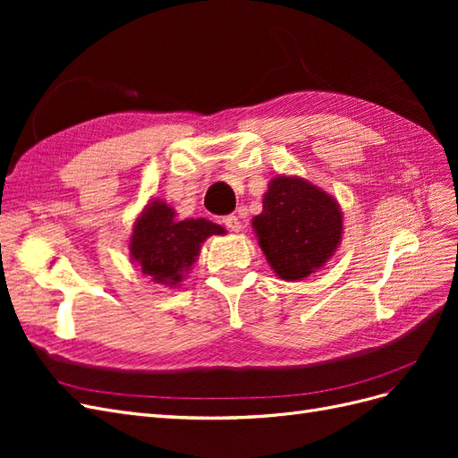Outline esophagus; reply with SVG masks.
Here are the masks:
<instances>
[{
	"label": "esophagus",
	"mask_w": 458,
	"mask_h": 458,
	"mask_svg": "<svg viewBox=\"0 0 458 458\" xmlns=\"http://www.w3.org/2000/svg\"><path fill=\"white\" fill-rule=\"evenodd\" d=\"M224 224H225V227H227L229 231H233V233H239V231L242 229V225H241V221H239L237 216H225V217H224Z\"/></svg>",
	"instance_id": "obj_1"
}]
</instances>
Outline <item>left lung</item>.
I'll list each match as a JSON object with an SVG mask.
<instances>
[{
  "instance_id": "1",
  "label": "left lung",
  "mask_w": 458,
  "mask_h": 458,
  "mask_svg": "<svg viewBox=\"0 0 458 458\" xmlns=\"http://www.w3.org/2000/svg\"><path fill=\"white\" fill-rule=\"evenodd\" d=\"M338 200L298 175H275L252 229L283 281H301L335 256L344 233Z\"/></svg>"
}]
</instances>
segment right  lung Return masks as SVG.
Wrapping results in <instances>:
<instances>
[{
    "label": "right lung",
    "instance_id": "right-lung-1",
    "mask_svg": "<svg viewBox=\"0 0 458 458\" xmlns=\"http://www.w3.org/2000/svg\"><path fill=\"white\" fill-rule=\"evenodd\" d=\"M227 231L204 217L175 219V210L162 199H152L137 216L130 237V259L147 279L175 288L200 254L204 241Z\"/></svg>",
    "mask_w": 458,
    "mask_h": 458
}]
</instances>
